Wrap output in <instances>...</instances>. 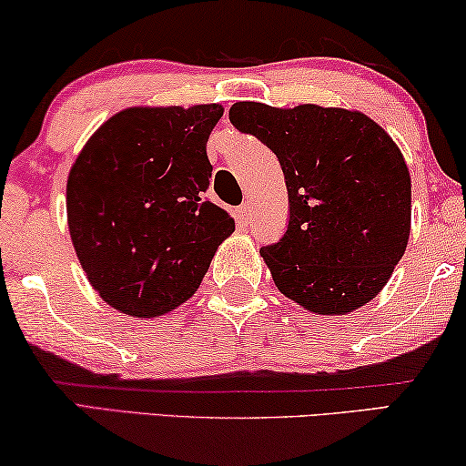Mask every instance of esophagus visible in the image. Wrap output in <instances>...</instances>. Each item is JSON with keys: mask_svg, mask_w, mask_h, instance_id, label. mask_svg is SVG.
Listing matches in <instances>:
<instances>
[{"mask_svg": "<svg viewBox=\"0 0 466 466\" xmlns=\"http://www.w3.org/2000/svg\"><path fill=\"white\" fill-rule=\"evenodd\" d=\"M235 216H238V220L241 222V225H246V222L250 220V216H252V211H250V205H248V203L239 205V208L235 209Z\"/></svg>", "mask_w": 466, "mask_h": 466, "instance_id": "obj_1", "label": "esophagus"}]
</instances>
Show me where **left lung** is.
I'll use <instances>...</instances> for the list:
<instances>
[{
    "instance_id": "1",
    "label": "left lung",
    "mask_w": 466,
    "mask_h": 466,
    "mask_svg": "<svg viewBox=\"0 0 466 466\" xmlns=\"http://www.w3.org/2000/svg\"><path fill=\"white\" fill-rule=\"evenodd\" d=\"M228 119L280 162L289 227L263 246L278 291L317 314L377 298L410 233V175L398 145L360 111L235 102Z\"/></svg>"
}]
</instances>
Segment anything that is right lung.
<instances>
[{"instance_id": "obj_1", "label": "right lung", "mask_w": 466, "mask_h": 466, "mask_svg": "<svg viewBox=\"0 0 466 466\" xmlns=\"http://www.w3.org/2000/svg\"><path fill=\"white\" fill-rule=\"evenodd\" d=\"M222 111L124 108L72 165V244L89 285L115 310L152 319L184 304L235 231L231 216L203 198L211 177L205 145Z\"/></svg>"}]
</instances>
